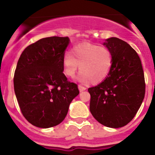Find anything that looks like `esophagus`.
<instances>
[{
	"label": "esophagus",
	"instance_id": "34e87169",
	"mask_svg": "<svg viewBox=\"0 0 155 155\" xmlns=\"http://www.w3.org/2000/svg\"><path fill=\"white\" fill-rule=\"evenodd\" d=\"M78 88H79V91H85L86 90V87H84V86H82L81 84H79Z\"/></svg>",
	"mask_w": 155,
	"mask_h": 155
}]
</instances>
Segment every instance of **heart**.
Here are the masks:
<instances>
[{"instance_id":"obj_1","label":"heart","mask_w":155,"mask_h":155,"mask_svg":"<svg viewBox=\"0 0 155 155\" xmlns=\"http://www.w3.org/2000/svg\"><path fill=\"white\" fill-rule=\"evenodd\" d=\"M113 53L106 46L88 42L76 45L63 58L64 73L74 78L80 67L79 81L98 84L105 80L112 69Z\"/></svg>"}]
</instances>
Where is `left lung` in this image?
<instances>
[{
  "label": "left lung",
  "mask_w": 155,
  "mask_h": 155,
  "mask_svg": "<svg viewBox=\"0 0 155 155\" xmlns=\"http://www.w3.org/2000/svg\"><path fill=\"white\" fill-rule=\"evenodd\" d=\"M103 45L113 53V64L107 78L87 90L90 112L102 125L120 128L134 119L143 102L144 74L139 56L125 41L112 37Z\"/></svg>",
  "instance_id": "8db88e82"
}]
</instances>
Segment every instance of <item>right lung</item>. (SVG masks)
Segmentation results:
<instances>
[{"instance_id":"1","label":"right lung","mask_w":155,"mask_h":155,"mask_svg":"<svg viewBox=\"0 0 155 155\" xmlns=\"http://www.w3.org/2000/svg\"><path fill=\"white\" fill-rule=\"evenodd\" d=\"M68 37L43 38L27 46L20 56L14 88L24 117L33 126L49 128L65 119L78 85L63 73Z\"/></svg>"}]
</instances>
